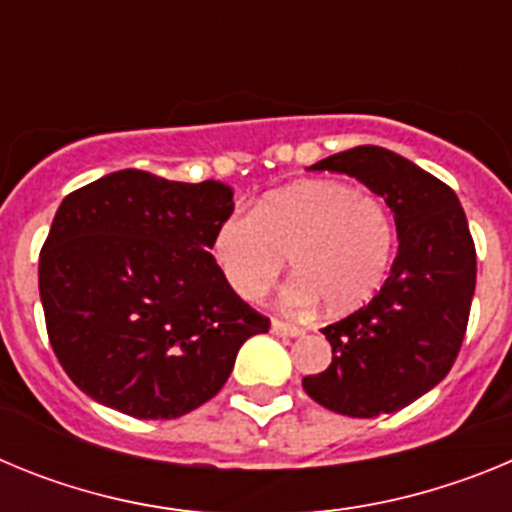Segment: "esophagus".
<instances>
[{
	"instance_id": "1",
	"label": "esophagus",
	"mask_w": 512,
	"mask_h": 512,
	"mask_svg": "<svg viewBox=\"0 0 512 512\" xmlns=\"http://www.w3.org/2000/svg\"><path fill=\"white\" fill-rule=\"evenodd\" d=\"M271 330L277 333V336H289V338H300L305 336V330L300 325H292V323H284V320H271Z\"/></svg>"
}]
</instances>
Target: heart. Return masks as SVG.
Instances as JSON below:
<instances>
[{
  "label": "heart",
  "mask_w": 512,
  "mask_h": 512,
  "mask_svg": "<svg viewBox=\"0 0 512 512\" xmlns=\"http://www.w3.org/2000/svg\"><path fill=\"white\" fill-rule=\"evenodd\" d=\"M397 230L379 197L343 182H300L233 212L212 235L217 269L246 302H259L282 277L287 256L297 277L284 292L292 307L323 300L328 312L366 305L392 264Z\"/></svg>",
  "instance_id": "heart-1"
}]
</instances>
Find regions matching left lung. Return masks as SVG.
<instances>
[{
	"mask_svg": "<svg viewBox=\"0 0 512 512\" xmlns=\"http://www.w3.org/2000/svg\"><path fill=\"white\" fill-rule=\"evenodd\" d=\"M310 171L356 176L384 197L400 248L372 302L325 325L333 364L302 387L351 418L397 413L433 390L459 356L477 284L467 215L449 184L387 148H348Z\"/></svg>",
	"mask_w": 512,
	"mask_h": 512,
	"instance_id": "8db88e82",
	"label": "left lung"
}]
</instances>
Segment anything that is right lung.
I'll list each match as a JSON object with an SVG mask.
<instances>
[{"instance_id":"add662e5","label":"right lung","mask_w":512,"mask_h":512,"mask_svg":"<svg viewBox=\"0 0 512 512\" xmlns=\"http://www.w3.org/2000/svg\"><path fill=\"white\" fill-rule=\"evenodd\" d=\"M233 215L220 182L125 169L71 192L40 248L45 330L84 395L133 418H179L215 397L269 318L212 259Z\"/></svg>"}]
</instances>
